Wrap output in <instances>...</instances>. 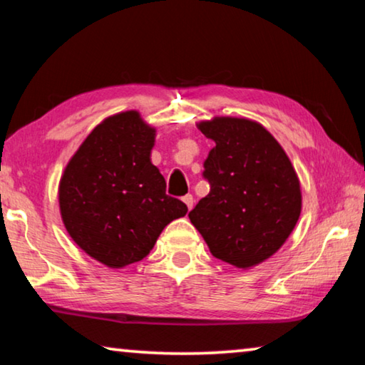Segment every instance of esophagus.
I'll return each instance as SVG.
<instances>
[{
	"instance_id": "obj_1",
	"label": "esophagus",
	"mask_w": 365,
	"mask_h": 365,
	"mask_svg": "<svg viewBox=\"0 0 365 365\" xmlns=\"http://www.w3.org/2000/svg\"><path fill=\"white\" fill-rule=\"evenodd\" d=\"M183 202H185V205H187L188 209L193 207V205H195V197H193V195H185V196H183Z\"/></svg>"
}]
</instances>
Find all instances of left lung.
Returning a JSON list of instances; mask_svg holds the SVG:
<instances>
[{
    "mask_svg": "<svg viewBox=\"0 0 365 365\" xmlns=\"http://www.w3.org/2000/svg\"><path fill=\"white\" fill-rule=\"evenodd\" d=\"M197 128L215 146L202 177L211 191L188 214L214 257L238 269L269 259L301 214L298 175L287 153L255 120L214 117Z\"/></svg>",
    "mask_w": 365,
    "mask_h": 365,
    "instance_id": "left-lung-1",
    "label": "left lung"
}]
</instances>
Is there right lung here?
Returning a JSON list of instances; mask_svg holds the SVG:
<instances>
[{
    "instance_id": "right-lung-1",
    "label": "right lung",
    "mask_w": 365,
    "mask_h": 365,
    "mask_svg": "<svg viewBox=\"0 0 365 365\" xmlns=\"http://www.w3.org/2000/svg\"><path fill=\"white\" fill-rule=\"evenodd\" d=\"M154 137L137 110L110 115L85 138L61 177L66 230L108 267L141 261L164 227L188 211L165 195L164 177L151 164Z\"/></svg>"
}]
</instances>
